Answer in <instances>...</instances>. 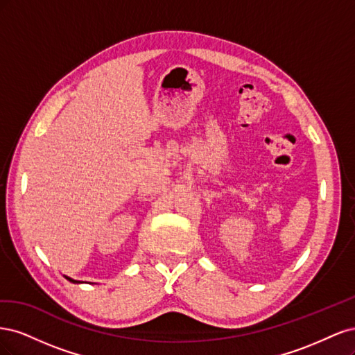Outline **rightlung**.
I'll return each mask as SVG.
<instances>
[{
  "label": "right lung",
  "mask_w": 355,
  "mask_h": 355,
  "mask_svg": "<svg viewBox=\"0 0 355 355\" xmlns=\"http://www.w3.org/2000/svg\"><path fill=\"white\" fill-rule=\"evenodd\" d=\"M67 278L68 282H71V283H73V284H80V283H83V282H78V280H73V278H71V277H68V275H63Z\"/></svg>",
  "instance_id": "right-lung-1"
}]
</instances>
